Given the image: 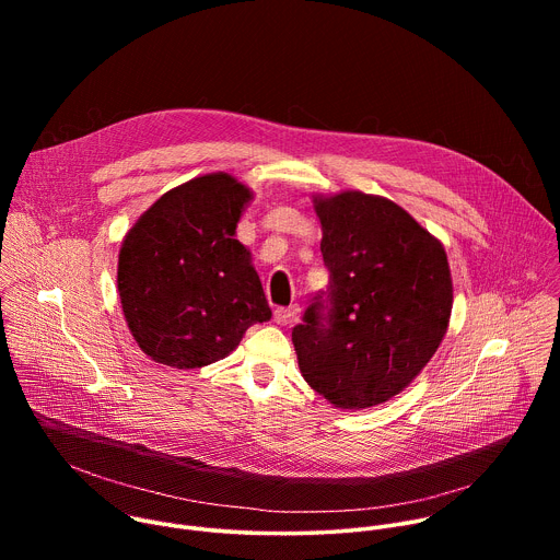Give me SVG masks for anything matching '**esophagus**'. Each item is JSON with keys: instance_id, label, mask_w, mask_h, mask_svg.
Wrapping results in <instances>:
<instances>
[{"instance_id": "1", "label": "esophagus", "mask_w": 560, "mask_h": 560, "mask_svg": "<svg viewBox=\"0 0 560 560\" xmlns=\"http://www.w3.org/2000/svg\"><path fill=\"white\" fill-rule=\"evenodd\" d=\"M299 312H301L299 305L277 307V310H275V322H277V326H292V324H296Z\"/></svg>"}]
</instances>
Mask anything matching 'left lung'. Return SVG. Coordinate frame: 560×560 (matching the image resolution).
<instances>
[{
	"mask_svg": "<svg viewBox=\"0 0 560 560\" xmlns=\"http://www.w3.org/2000/svg\"><path fill=\"white\" fill-rule=\"evenodd\" d=\"M312 203L330 285L292 330L299 370L335 408H372L404 392L447 332V255L385 197L343 190Z\"/></svg>",
	"mask_w": 560,
	"mask_h": 560,
	"instance_id": "obj_1",
	"label": "left lung"
}]
</instances>
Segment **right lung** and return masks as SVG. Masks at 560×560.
I'll return each mask as SVG.
<instances>
[{"mask_svg":"<svg viewBox=\"0 0 560 560\" xmlns=\"http://www.w3.org/2000/svg\"><path fill=\"white\" fill-rule=\"evenodd\" d=\"M250 201L248 186L210 173L159 197L124 236L121 310L154 363L210 365L272 316L253 255L234 238Z\"/></svg>","mask_w":560,"mask_h":560,"instance_id":"right-lung-1","label":"right lung"}]
</instances>
